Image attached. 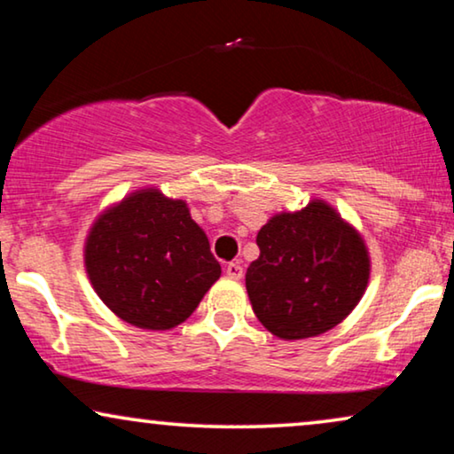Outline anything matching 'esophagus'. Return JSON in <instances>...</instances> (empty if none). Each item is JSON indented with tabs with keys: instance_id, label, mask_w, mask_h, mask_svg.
Returning a JSON list of instances; mask_svg holds the SVG:
<instances>
[{
	"instance_id": "esophagus-1",
	"label": "esophagus",
	"mask_w": 454,
	"mask_h": 454,
	"mask_svg": "<svg viewBox=\"0 0 454 454\" xmlns=\"http://www.w3.org/2000/svg\"><path fill=\"white\" fill-rule=\"evenodd\" d=\"M225 272H227L229 278H235V281H239V278L244 277V266H241L239 262H231V264H227Z\"/></svg>"
}]
</instances>
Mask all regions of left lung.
<instances>
[{
  "mask_svg": "<svg viewBox=\"0 0 454 454\" xmlns=\"http://www.w3.org/2000/svg\"><path fill=\"white\" fill-rule=\"evenodd\" d=\"M258 260L246 289L256 318L283 340L318 337L353 312L370 281L372 260L362 233L333 204L312 198L281 210L260 227Z\"/></svg>",
  "mask_w": 454,
  "mask_h": 454,
  "instance_id": "obj_1",
  "label": "left lung"
}]
</instances>
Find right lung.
<instances>
[{
	"mask_svg": "<svg viewBox=\"0 0 454 454\" xmlns=\"http://www.w3.org/2000/svg\"><path fill=\"white\" fill-rule=\"evenodd\" d=\"M84 269L105 306L145 331L182 325L221 277L188 202L157 185L129 192L97 215L84 239Z\"/></svg>",
	"mask_w": 454,
	"mask_h": 454,
	"instance_id": "add662e5",
	"label": "right lung"
}]
</instances>
